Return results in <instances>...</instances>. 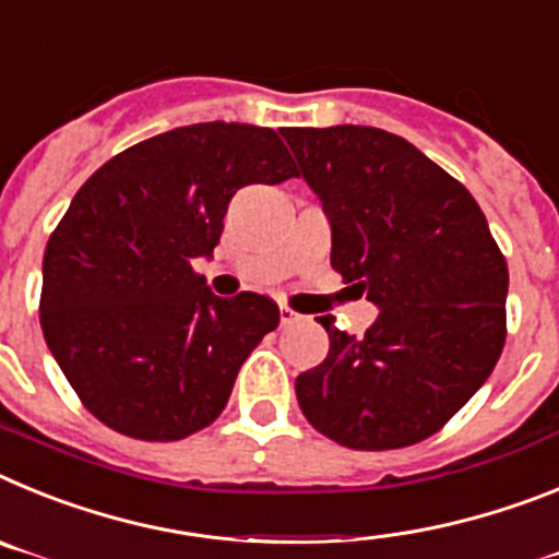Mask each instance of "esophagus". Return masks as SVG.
Here are the masks:
<instances>
[{
  "label": "esophagus",
  "mask_w": 559,
  "mask_h": 559,
  "mask_svg": "<svg viewBox=\"0 0 559 559\" xmlns=\"http://www.w3.org/2000/svg\"><path fill=\"white\" fill-rule=\"evenodd\" d=\"M278 312H281V326H293V323H298L300 320V314L295 312V309L286 307V304H281Z\"/></svg>",
  "instance_id": "1"
}]
</instances>
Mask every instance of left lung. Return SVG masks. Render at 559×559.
I'll return each instance as SVG.
<instances>
[{
	"label": "left lung",
	"mask_w": 559,
	"mask_h": 559,
	"mask_svg": "<svg viewBox=\"0 0 559 559\" xmlns=\"http://www.w3.org/2000/svg\"><path fill=\"white\" fill-rule=\"evenodd\" d=\"M284 138L332 222V266L380 307L366 337L320 318L329 354L298 373L300 411L352 450L439 433L507 343L509 270L481 207L416 145L373 126Z\"/></svg>",
	"instance_id": "obj_1"
}]
</instances>
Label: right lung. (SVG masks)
<instances>
[{
    "label": "right lung",
    "mask_w": 559,
    "mask_h": 559,
    "mask_svg": "<svg viewBox=\"0 0 559 559\" xmlns=\"http://www.w3.org/2000/svg\"><path fill=\"white\" fill-rule=\"evenodd\" d=\"M298 174L273 129L216 120L143 140L78 188L47 241L38 318L95 419L140 441L216 421L281 312L213 295L193 261L219 245L233 193Z\"/></svg>",
    "instance_id": "1"
}]
</instances>
